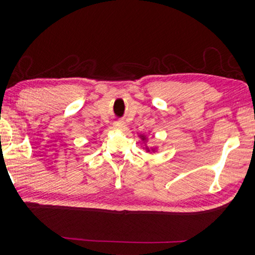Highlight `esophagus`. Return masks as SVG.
I'll use <instances>...</instances> for the list:
<instances>
[{"label": "esophagus", "mask_w": 255, "mask_h": 255, "mask_svg": "<svg viewBox=\"0 0 255 255\" xmlns=\"http://www.w3.org/2000/svg\"><path fill=\"white\" fill-rule=\"evenodd\" d=\"M114 126L116 129H119V130H125L127 127V125L125 122H122V120H120V122H116Z\"/></svg>", "instance_id": "obj_1"}]
</instances>
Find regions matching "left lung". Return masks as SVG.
Returning <instances> with one entry per match:
<instances>
[{
	"mask_svg": "<svg viewBox=\"0 0 255 255\" xmlns=\"http://www.w3.org/2000/svg\"><path fill=\"white\" fill-rule=\"evenodd\" d=\"M141 138H143V139H144V137H141Z\"/></svg>",
	"mask_w": 255,
	"mask_h": 255,
	"instance_id": "left-lung-1",
	"label": "left lung"
}]
</instances>
